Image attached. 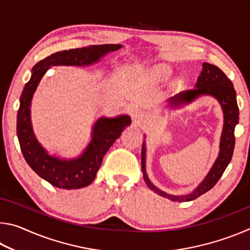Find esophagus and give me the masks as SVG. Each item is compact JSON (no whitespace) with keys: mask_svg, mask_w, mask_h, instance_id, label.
<instances>
[{"mask_svg":"<svg viewBox=\"0 0 250 250\" xmlns=\"http://www.w3.org/2000/svg\"><path fill=\"white\" fill-rule=\"evenodd\" d=\"M132 119L137 125L142 124L146 120V115L141 109H134L132 111Z\"/></svg>","mask_w":250,"mask_h":250,"instance_id":"1","label":"esophagus"}]
</instances>
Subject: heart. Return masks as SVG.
Returning <instances> with one entry per match:
<instances>
[{
    "instance_id": "obj_1",
    "label": "heart",
    "mask_w": 250,
    "mask_h": 250,
    "mask_svg": "<svg viewBox=\"0 0 250 250\" xmlns=\"http://www.w3.org/2000/svg\"><path fill=\"white\" fill-rule=\"evenodd\" d=\"M156 71H158V73H167V67H164V66H160V67H158V68H156Z\"/></svg>"
}]
</instances>
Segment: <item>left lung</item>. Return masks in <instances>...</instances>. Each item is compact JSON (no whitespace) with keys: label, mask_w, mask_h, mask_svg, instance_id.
<instances>
[{"label":"left lung","mask_w":250,"mask_h":250,"mask_svg":"<svg viewBox=\"0 0 250 250\" xmlns=\"http://www.w3.org/2000/svg\"><path fill=\"white\" fill-rule=\"evenodd\" d=\"M203 69L201 75L198 76L197 82L194 89L181 91L175 96L168 98V105L171 109L179 108L182 104L192 103L200 96H211L216 99L222 105L224 113V125L219 143V153L216 161L211 167L208 174L206 175L202 183L194 189L192 193L186 195H171L166 192L161 191L151 183L146 172V142L142 145L141 152V168L143 172V179L146 185L158 193L159 195L168 198L173 202H189L205 194L213 188L221 179L224 171L229 164L235 147V126L239 120V109L237 105L236 91L232 86V83L227 78V76L218 68L217 66L203 62Z\"/></svg>","instance_id":"left-lung-1"}]
</instances>
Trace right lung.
<instances>
[{
  "mask_svg": "<svg viewBox=\"0 0 250 250\" xmlns=\"http://www.w3.org/2000/svg\"><path fill=\"white\" fill-rule=\"evenodd\" d=\"M120 44L92 45L52 54L32 68L31 79L25 83L20 98L16 131L24 159L32 170L42 179L59 188H82L95 180L104 154L125 128L130 125L129 116L116 118L101 117L95 122L89 145L75 159H61L49 155L34 134L31 121V103L37 86L53 66H90L105 55L120 49Z\"/></svg>",
  "mask_w": 250,
  "mask_h": 250,
  "instance_id": "obj_1",
  "label": "right lung"
}]
</instances>
